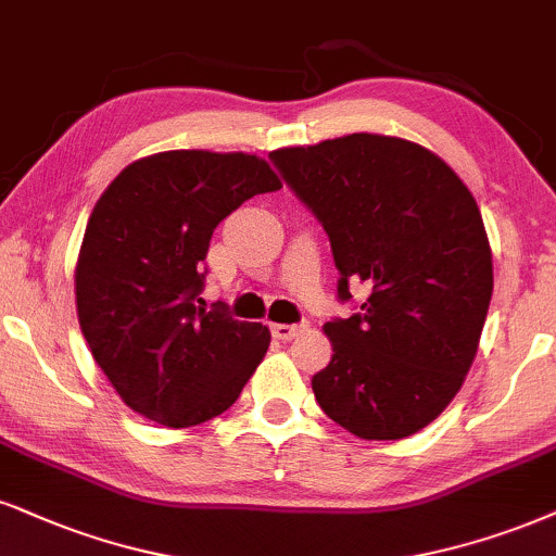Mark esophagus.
Returning <instances> with one entry per match:
<instances>
[{
    "mask_svg": "<svg viewBox=\"0 0 556 556\" xmlns=\"http://www.w3.org/2000/svg\"><path fill=\"white\" fill-rule=\"evenodd\" d=\"M306 330H309V325H306V321H299V325H270L273 338H278V340H293Z\"/></svg>",
    "mask_w": 556,
    "mask_h": 556,
    "instance_id": "obj_1",
    "label": "esophagus"
}]
</instances>
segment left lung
Masks as SVG:
<instances>
[{"label":"left lung","mask_w":556,"mask_h":556,"mask_svg":"<svg viewBox=\"0 0 556 556\" xmlns=\"http://www.w3.org/2000/svg\"><path fill=\"white\" fill-rule=\"evenodd\" d=\"M325 226L340 270L368 299L325 334L332 361L312 389L366 441H400L448 407L475 361L492 299V250L475 195L420 143L351 134L270 154Z\"/></svg>","instance_id":"1"}]
</instances>
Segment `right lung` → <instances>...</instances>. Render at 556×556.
<instances>
[{"label": "right lung", "instance_id": "obj_1", "mask_svg": "<svg viewBox=\"0 0 556 556\" xmlns=\"http://www.w3.org/2000/svg\"><path fill=\"white\" fill-rule=\"evenodd\" d=\"M278 188L255 154L175 149L128 164L94 203L74 270L77 317L134 413L190 428L242 394L270 330L205 309L203 260L218 222Z\"/></svg>", "mask_w": 556, "mask_h": 556}]
</instances>
